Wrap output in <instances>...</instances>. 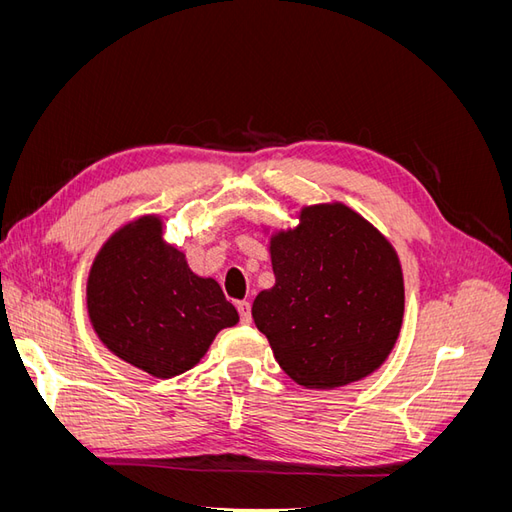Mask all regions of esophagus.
<instances>
[{"label": "esophagus", "instance_id": "1", "mask_svg": "<svg viewBox=\"0 0 512 512\" xmlns=\"http://www.w3.org/2000/svg\"><path fill=\"white\" fill-rule=\"evenodd\" d=\"M237 312H239V318H241L243 324H250V320H252L250 303H247V301H239V303H237Z\"/></svg>", "mask_w": 512, "mask_h": 512}]
</instances>
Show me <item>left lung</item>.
<instances>
[{
	"label": "left lung",
	"instance_id": "obj_1",
	"mask_svg": "<svg viewBox=\"0 0 512 512\" xmlns=\"http://www.w3.org/2000/svg\"><path fill=\"white\" fill-rule=\"evenodd\" d=\"M275 284L252 318L275 361L305 389H337L389 359L404 320V273L391 241L344 203L303 207L269 239Z\"/></svg>",
	"mask_w": 512,
	"mask_h": 512
}]
</instances>
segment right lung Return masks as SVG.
<instances>
[{"label": "right lung", "instance_id": "add662e5", "mask_svg": "<svg viewBox=\"0 0 512 512\" xmlns=\"http://www.w3.org/2000/svg\"><path fill=\"white\" fill-rule=\"evenodd\" d=\"M87 314L100 342L153 378L192 369L222 329L239 322L220 284L164 241L158 215L123 224L87 277Z\"/></svg>", "mask_w": 512, "mask_h": 512}]
</instances>
